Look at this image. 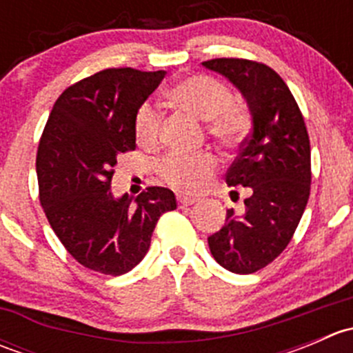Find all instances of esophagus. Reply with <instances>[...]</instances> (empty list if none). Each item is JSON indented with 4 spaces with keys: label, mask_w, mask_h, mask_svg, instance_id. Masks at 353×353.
I'll return each instance as SVG.
<instances>
[{
    "label": "esophagus",
    "mask_w": 353,
    "mask_h": 353,
    "mask_svg": "<svg viewBox=\"0 0 353 353\" xmlns=\"http://www.w3.org/2000/svg\"><path fill=\"white\" fill-rule=\"evenodd\" d=\"M198 198L194 196H186V194H177V203L179 206H188V205H193Z\"/></svg>",
    "instance_id": "1"
}]
</instances>
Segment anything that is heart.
<instances>
[{
  "label": "heart",
  "mask_w": 353,
  "mask_h": 353,
  "mask_svg": "<svg viewBox=\"0 0 353 353\" xmlns=\"http://www.w3.org/2000/svg\"><path fill=\"white\" fill-rule=\"evenodd\" d=\"M172 105L205 121L206 134L223 148L243 145L251 131L248 105L232 99L223 81L210 74H190L181 78L167 92ZM134 137L141 147H155L162 137V117L150 104H143L134 116ZM219 169V160L210 152L169 154L159 162V174L169 186L181 191H198L206 186Z\"/></svg>",
  "instance_id": "1"
}]
</instances>
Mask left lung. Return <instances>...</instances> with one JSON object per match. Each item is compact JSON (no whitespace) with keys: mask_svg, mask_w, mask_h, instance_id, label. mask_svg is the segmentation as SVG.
I'll list each match as a JSON object with an SVG mask.
<instances>
[{"mask_svg":"<svg viewBox=\"0 0 353 353\" xmlns=\"http://www.w3.org/2000/svg\"><path fill=\"white\" fill-rule=\"evenodd\" d=\"M203 66L229 78L243 92L252 114L251 134L225 174L229 186L248 190L244 213L234 215L229 210L225 225L208 237L210 251L220 266L249 275L282 254L307 205V128L287 83L265 63L215 58L203 61Z\"/></svg>","mask_w":353,"mask_h":353,"instance_id":"8db88e82","label":"left lung"}]
</instances>
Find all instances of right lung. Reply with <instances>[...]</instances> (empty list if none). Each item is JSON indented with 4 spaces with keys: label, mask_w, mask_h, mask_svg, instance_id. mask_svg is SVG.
Masks as SVG:
<instances>
[{
    "label": "right lung",
    "mask_w": 353,
    "mask_h": 353,
    "mask_svg": "<svg viewBox=\"0 0 353 353\" xmlns=\"http://www.w3.org/2000/svg\"><path fill=\"white\" fill-rule=\"evenodd\" d=\"M165 71L108 68L70 85L52 105L35 159L39 199L66 251L85 268L124 275L143 259L176 196L148 186L114 199L121 155L137 148L134 116Z\"/></svg>",
    "instance_id": "add662e5"
}]
</instances>
